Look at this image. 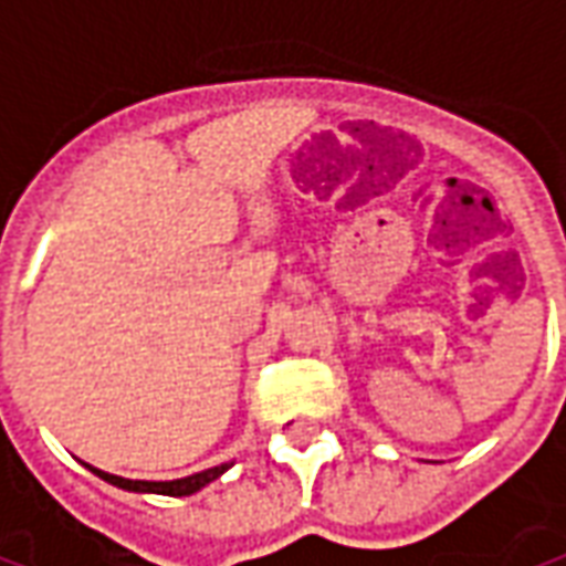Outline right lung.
Returning <instances> with one entry per match:
<instances>
[{
	"instance_id": "1",
	"label": "right lung",
	"mask_w": 566,
	"mask_h": 566,
	"mask_svg": "<svg viewBox=\"0 0 566 566\" xmlns=\"http://www.w3.org/2000/svg\"><path fill=\"white\" fill-rule=\"evenodd\" d=\"M91 470L99 475V479H105V482L124 488V491H150V494H166V497H187V494H193V491H199L202 485L214 482V479L227 470V463H223V467H211L206 473L175 479V482H139V479H120V475L103 473V470H96V467H91Z\"/></svg>"
}]
</instances>
